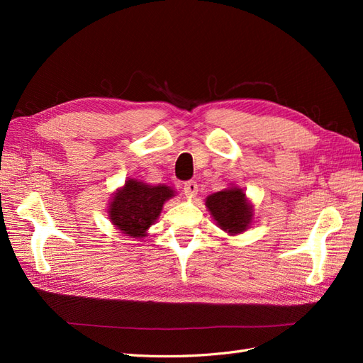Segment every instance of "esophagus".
I'll use <instances>...</instances> for the list:
<instances>
[{
	"label": "esophagus",
	"mask_w": 363,
	"mask_h": 363,
	"mask_svg": "<svg viewBox=\"0 0 363 363\" xmlns=\"http://www.w3.org/2000/svg\"><path fill=\"white\" fill-rule=\"evenodd\" d=\"M183 192L186 196H189V199H194V196L196 195V192H199V184H196V182L191 180V182H186L184 186H183Z\"/></svg>",
	"instance_id": "esophagus-1"
}]
</instances>
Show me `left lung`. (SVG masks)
<instances>
[{"mask_svg":"<svg viewBox=\"0 0 363 363\" xmlns=\"http://www.w3.org/2000/svg\"><path fill=\"white\" fill-rule=\"evenodd\" d=\"M206 207L216 225L230 236L247 232L255 219V206L247 199L245 191L232 183L228 188L208 195Z\"/></svg>","mask_w":363,"mask_h":363,"instance_id":"1","label":"left lung"}]
</instances>
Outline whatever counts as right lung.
<instances>
[{
  "mask_svg": "<svg viewBox=\"0 0 363 363\" xmlns=\"http://www.w3.org/2000/svg\"><path fill=\"white\" fill-rule=\"evenodd\" d=\"M175 192L167 184H148L142 180L127 179L112 195L107 207L108 221L125 236L142 239L160 216L163 204Z\"/></svg>",
  "mask_w": 363,
  "mask_h": 363,
  "instance_id": "right-lung-1",
  "label": "right lung"
}]
</instances>
